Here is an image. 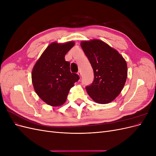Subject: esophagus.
Here are the masks:
<instances>
[{"label":"esophagus","mask_w":156,"mask_h":156,"mask_svg":"<svg viewBox=\"0 0 156 156\" xmlns=\"http://www.w3.org/2000/svg\"><path fill=\"white\" fill-rule=\"evenodd\" d=\"M77 74L79 75V76H81V71H79Z\"/></svg>","instance_id":"esophagus-1"}]
</instances>
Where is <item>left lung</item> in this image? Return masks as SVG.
I'll list each match as a JSON object with an SVG mask.
<instances>
[{
	"label": "left lung",
	"instance_id": "left-lung-1",
	"mask_svg": "<svg viewBox=\"0 0 156 156\" xmlns=\"http://www.w3.org/2000/svg\"><path fill=\"white\" fill-rule=\"evenodd\" d=\"M81 45L94 71V81L86 87L88 94L101 104L113 101L119 95L126 81V60L116 50L103 41H84Z\"/></svg>",
	"mask_w": 156,
	"mask_h": 156
}]
</instances>
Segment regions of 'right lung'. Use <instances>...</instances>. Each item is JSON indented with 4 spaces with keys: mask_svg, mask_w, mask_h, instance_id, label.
Wrapping results in <instances>:
<instances>
[{
    "mask_svg": "<svg viewBox=\"0 0 156 156\" xmlns=\"http://www.w3.org/2000/svg\"><path fill=\"white\" fill-rule=\"evenodd\" d=\"M74 42L52 43L41 55L32 69V81L36 94L48 105L59 106L66 101L70 88L79 76L70 72L64 57Z\"/></svg>",
    "mask_w": 156,
    "mask_h": 156,
    "instance_id": "1",
    "label": "right lung"
}]
</instances>
